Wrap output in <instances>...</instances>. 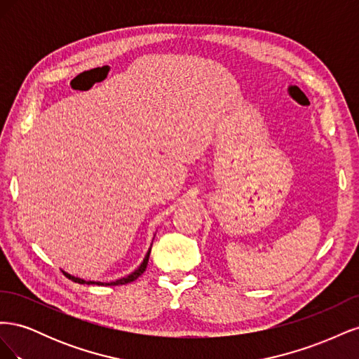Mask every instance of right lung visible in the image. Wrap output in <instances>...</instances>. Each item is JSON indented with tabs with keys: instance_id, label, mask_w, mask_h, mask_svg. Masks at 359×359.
I'll return each mask as SVG.
<instances>
[{
	"instance_id": "right-lung-1",
	"label": "right lung",
	"mask_w": 359,
	"mask_h": 359,
	"mask_svg": "<svg viewBox=\"0 0 359 359\" xmlns=\"http://www.w3.org/2000/svg\"><path fill=\"white\" fill-rule=\"evenodd\" d=\"M149 253H151V248L148 250V253L144 259V262L140 264V266L135 271V273H132L130 276L124 277V278H119V280H115V281H111V283H100V281H85L82 278H78V277H73L67 273H64V276L69 277L72 281H74V283H79V285H99V286H118V285H127V283H132V281H135L137 277H140L144 274V271L147 269V265H148V259H149Z\"/></svg>"
}]
</instances>
